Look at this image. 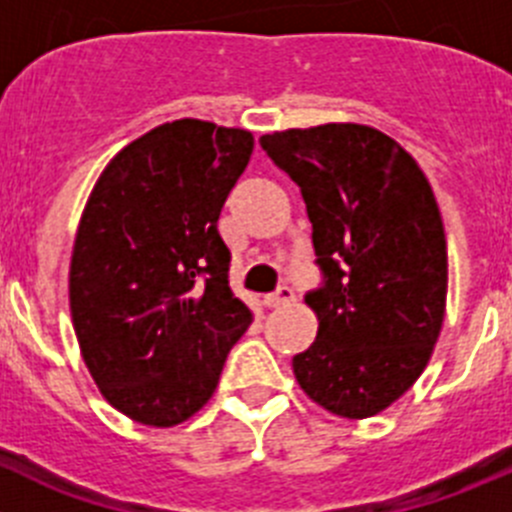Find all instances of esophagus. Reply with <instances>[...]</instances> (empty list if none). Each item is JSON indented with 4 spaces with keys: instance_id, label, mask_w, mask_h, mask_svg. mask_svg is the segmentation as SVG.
<instances>
[{
    "instance_id": "obj_1",
    "label": "esophagus",
    "mask_w": 512,
    "mask_h": 512,
    "mask_svg": "<svg viewBox=\"0 0 512 512\" xmlns=\"http://www.w3.org/2000/svg\"><path fill=\"white\" fill-rule=\"evenodd\" d=\"M289 301H294V289H291V286H286V284H281L279 289L274 291V294L264 296V304L269 306V309L284 306V304H289Z\"/></svg>"
}]
</instances>
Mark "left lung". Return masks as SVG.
Instances as JSON below:
<instances>
[{
  "mask_svg": "<svg viewBox=\"0 0 512 512\" xmlns=\"http://www.w3.org/2000/svg\"><path fill=\"white\" fill-rule=\"evenodd\" d=\"M306 203L321 284L319 332L294 357L316 405L372 417L415 384L440 337L447 246L425 173L389 135L329 123L259 140Z\"/></svg>",
  "mask_w": 512,
  "mask_h": 512,
  "instance_id": "left-lung-1",
  "label": "left lung"
}]
</instances>
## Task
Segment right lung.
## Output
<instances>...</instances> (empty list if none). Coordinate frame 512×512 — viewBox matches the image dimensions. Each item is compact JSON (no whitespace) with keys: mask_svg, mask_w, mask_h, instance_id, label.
<instances>
[{"mask_svg":"<svg viewBox=\"0 0 512 512\" xmlns=\"http://www.w3.org/2000/svg\"><path fill=\"white\" fill-rule=\"evenodd\" d=\"M253 135L175 120L120 150L77 228L70 309L82 359L130 420L170 427L211 399L251 311L228 286L218 216Z\"/></svg>","mask_w":512,"mask_h":512,"instance_id":"right-lung-1","label":"right lung"}]
</instances>
